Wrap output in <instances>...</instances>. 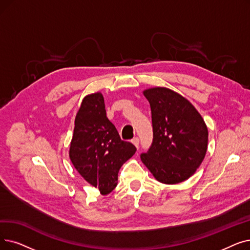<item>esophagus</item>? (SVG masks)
Returning <instances> with one entry per match:
<instances>
[{
  "label": "esophagus",
  "instance_id": "34e87169",
  "mask_svg": "<svg viewBox=\"0 0 250 250\" xmlns=\"http://www.w3.org/2000/svg\"><path fill=\"white\" fill-rule=\"evenodd\" d=\"M132 143L137 147V148H139V138H134L133 140H132Z\"/></svg>",
  "mask_w": 250,
  "mask_h": 250
}]
</instances>
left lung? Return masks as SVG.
Instances as JSON below:
<instances>
[{"label": "left lung", "instance_id": "8db88e82", "mask_svg": "<svg viewBox=\"0 0 250 250\" xmlns=\"http://www.w3.org/2000/svg\"><path fill=\"white\" fill-rule=\"evenodd\" d=\"M143 94L151 107L153 141L141 160L160 183L186 181L204 159L208 126L196 108L180 94L160 86Z\"/></svg>", "mask_w": 250, "mask_h": 250}]
</instances>
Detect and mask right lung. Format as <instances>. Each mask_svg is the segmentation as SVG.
<instances>
[{"label":"right lung","mask_w":250,"mask_h":250,"mask_svg":"<svg viewBox=\"0 0 250 250\" xmlns=\"http://www.w3.org/2000/svg\"><path fill=\"white\" fill-rule=\"evenodd\" d=\"M136 151L132 143L121 139L107 118L103 95L85 96L75 116L69 149L80 175L102 195L109 194L117 185L119 169Z\"/></svg>","instance_id":"add662e5"}]
</instances>
